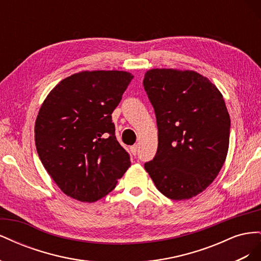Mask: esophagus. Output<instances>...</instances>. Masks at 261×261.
I'll use <instances>...</instances> for the list:
<instances>
[{
	"mask_svg": "<svg viewBox=\"0 0 261 261\" xmlns=\"http://www.w3.org/2000/svg\"><path fill=\"white\" fill-rule=\"evenodd\" d=\"M137 149H138V146H137V145H134V146L130 147V151H132V153H133L134 155L137 154Z\"/></svg>",
	"mask_w": 261,
	"mask_h": 261,
	"instance_id": "esophagus-1",
	"label": "esophagus"
}]
</instances>
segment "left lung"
<instances>
[{
	"label": "left lung",
	"instance_id": "8db88e82",
	"mask_svg": "<svg viewBox=\"0 0 261 261\" xmlns=\"http://www.w3.org/2000/svg\"><path fill=\"white\" fill-rule=\"evenodd\" d=\"M144 88L159 141L145 169L165 197L193 198L212 183L226 159L231 120L222 93L207 77L173 68L149 69Z\"/></svg>",
	"mask_w": 261,
	"mask_h": 261
}]
</instances>
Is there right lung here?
<instances>
[{
    "instance_id": "obj_1",
    "label": "right lung",
    "mask_w": 261,
    "mask_h": 261,
    "mask_svg": "<svg viewBox=\"0 0 261 261\" xmlns=\"http://www.w3.org/2000/svg\"><path fill=\"white\" fill-rule=\"evenodd\" d=\"M133 78L123 70H85L61 81L43 101L35 124L37 152L68 197L97 201L130 167L111 114Z\"/></svg>"
}]
</instances>
